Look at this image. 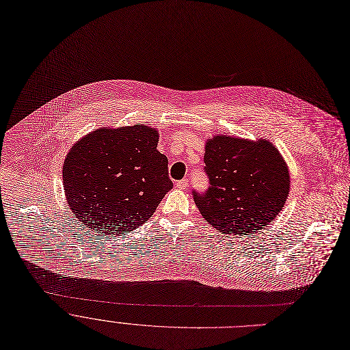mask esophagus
I'll use <instances>...</instances> for the list:
<instances>
[{
  "label": "esophagus",
  "instance_id": "1",
  "mask_svg": "<svg viewBox=\"0 0 350 350\" xmlns=\"http://www.w3.org/2000/svg\"><path fill=\"white\" fill-rule=\"evenodd\" d=\"M175 186H176L178 189L183 190V189H186V187L189 186V180H187V179H182V180H178V182L175 183Z\"/></svg>",
  "mask_w": 350,
  "mask_h": 350
}]
</instances>
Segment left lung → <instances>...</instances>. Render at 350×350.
<instances>
[{"label": "left lung", "mask_w": 350, "mask_h": 350, "mask_svg": "<svg viewBox=\"0 0 350 350\" xmlns=\"http://www.w3.org/2000/svg\"><path fill=\"white\" fill-rule=\"evenodd\" d=\"M205 193L193 190L202 218L226 234H250L270 224L284 206L290 172L269 141L215 135L205 142Z\"/></svg>", "instance_id": "obj_1"}]
</instances>
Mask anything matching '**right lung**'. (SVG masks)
I'll return each mask as SVG.
<instances>
[{"label": "right lung", "instance_id": "right-lung-1", "mask_svg": "<svg viewBox=\"0 0 350 350\" xmlns=\"http://www.w3.org/2000/svg\"><path fill=\"white\" fill-rule=\"evenodd\" d=\"M157 145L159 131L142 124L99 128L73 145L63 164V187L76 218L116 236L148 222L172 189L168 159Z\"/></svg>", "mask_w": 350, "mask_h": 350}]
</instances>
